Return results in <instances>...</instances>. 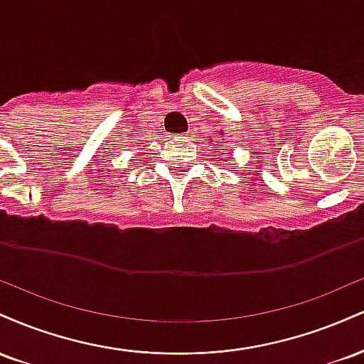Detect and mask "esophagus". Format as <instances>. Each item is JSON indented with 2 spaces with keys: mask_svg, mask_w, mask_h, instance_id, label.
<instances>
[{
  "mask_svg": "<svg viewBox=\"0 0 364 364\" xmlns=\"http://www.w3.org/2000/svg\"><path fill=\"white\" fill-rule=\"evenodd\" d=\"M179 139H188V135H178Z\"/></svg>",
  "mask_w": 364,
  "mask_h": 364,
  "instance_id": "34e87169",
  "label": "esophagus"
}]
</instances>
